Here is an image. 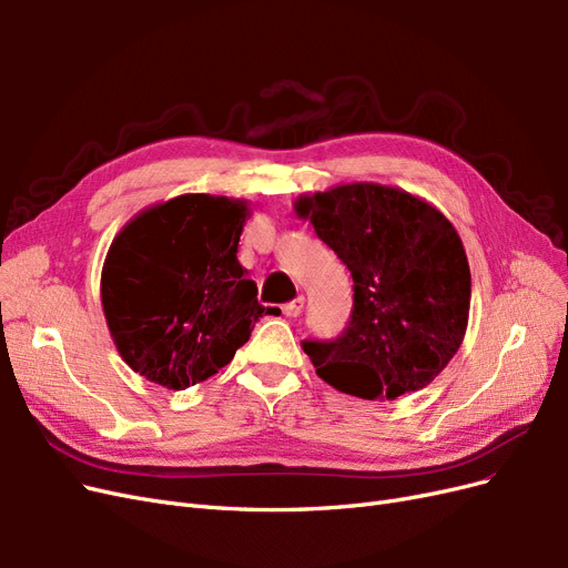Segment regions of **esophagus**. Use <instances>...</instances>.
<instances>
[{"label":"esophagus","instance_id":"1","mask_svg":"<svg viewBox=\"0 0 568 568\" xmlns=\"http://www.w3.org/2000/svg\"><path fill=\"white\" fill-rule=\"evenodd\" d=\"M303 303H305V301H303V296H298L296 301L286 303V305L282 307V311H284V315H286V317H298V315L303 313Z\"/></svg>","mask_w":568,"mask_h":568}]
</instances>
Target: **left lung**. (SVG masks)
<instances>
[{
	"label": "left lung",
	"instance_id": "1",
	"mask_svg": "<svg viewBox=\"0 0 568 568\" xmlns=\"http://www.w3.org/2000/svg\"><path fill=\"white\" fill-rule=\"evenodd\" d=\"M294 209L355 284L346 332L303 341L320 379L365 400L432 384L469 322L471 272L453 222L424 199L374 182L305 194Z\"/></svg>",
	"mask_w": 568,
	"mask_h": 568
}]
</instances>
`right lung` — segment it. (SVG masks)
Returning <instances> with one entry per match:
<instances>
[{
  "instance_id": "1",
  "label": "right lung",
  "mask_w": 568,
  "mask_h": 568,
  "mask_svg": "<svg viewBox=\"0 0 568 568\" xmlns=\"http://www.w3.org/2000/svg\"><path fill=\"white\" fill-rule=\"evenodd\" d=\"M248 203L182 194L136 213L101 270V305L130 369L184 390L232 363L272 307L236 257Z\"/></svg>"
}]
</instances>
